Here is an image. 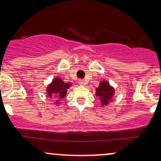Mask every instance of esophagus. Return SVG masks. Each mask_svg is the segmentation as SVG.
<instances>
[{
  "mask_svg": "<svg viewBox=\"0 0 161 161\" xmlns=\"http://www.w3.org/2000/svg\"><path fill=\"white\" fill-rule=\"evenodd\" d=\"M79 85H82V86H83L85 85V81L83 79H79Z\"/></svg>",
  "mask_w": 161,
  "mask_h": 161,
  "instance_id": "1",
  "label": "esophagus"
}]
</instances>
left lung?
<instances>
[{
	"label": "left lung",
	"mask_w": 161,
	"mask_h": 161,
	"mask_svg": "<svg viewBox=\"0 0 161 161\" xmlns=\"http://www.w3.org/2000/svg\"><path fill=\"white\" fill-rule=\"evenodd\" d=\"M114 88L109 85L107 81H102L96 89V95L100 98L102 105H106L114 95Z\"/></svg>",
	"instance_id": "8db88e82"
}]
</instances>
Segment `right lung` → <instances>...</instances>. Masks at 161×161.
I'll list each match as a JSON object with an SVG mask.
<instances>
[{
    "mask_svg": "<svg viewBox=\"0 0 161 161\" xmlns=\"http://www.w3.org/2000/svg\"><path fill=\"white\" fill-rule=\"evenodd\" d=\"M69 87H70L69 83H65L60 78H56L52 83L48 86L47 92L49 98H56V102L55 104H59V99L66 96V91Z\"/></svg>",
    "mask_w": 161,
    "mask_h": 161,
    "instance_id": "obj_1",
    "label": "right lung"
}]
</instances>
